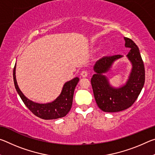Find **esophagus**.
<instances>
[{"label": "esophagus", "mask_w": 155, "mask_h": 155, "mask_svg": "<svg viewBox=\"0 0 155 155\" xmlns=\"http://www.w3.org/2000/svg\"><path fill=\"white\" fill-rule=\"evenodd\" d=\"M81 76H82L83 77H87L88 72H87V70H83V71L81 72Z\"/></svg>", "instance_id": "obj_1"}]
</instances>
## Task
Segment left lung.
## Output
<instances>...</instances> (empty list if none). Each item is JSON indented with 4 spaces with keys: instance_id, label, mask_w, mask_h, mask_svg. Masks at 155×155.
<instances>
[{
    "instance_id": "obj_1",
    "label": "left lung",
    "mask_w": 155,
    "mask_h": 155,
    "mask_svg": "<svg viewBox=\"0 0 155 155\" xmlns=\"http://www.w3.org/2000/svg\"><path fill=\"white\" fill-rule=\"evenodd\" d=\"M125 46L130 50L127 55L132 70L124 85L115 88L110 85L105 75L114 63L123 55L104 57L97 61L94 70L96 74L91 79L97 105L104 112H118L129 108L138 98L145 82V69L140 50L132 40L124 38Z\"/></svg>"
}]
</instances>
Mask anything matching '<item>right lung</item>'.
<instances>
[{
    "label": "right lung",
    "mask_w": 155,
    "mask_h": 155,
    "mask_svg": "<svg viewBox=\"0 0 155 155\" xmlns=\"http://www.w3.org/2000/svg\"><path fill=\"white\" fill-rule=\"evenodd\" d=\"M15 65L13 72L15 87L23 103L34 115L44 120H54L64 117L68 114L72 107L74 89L79 81V78L75 77L65 83L61 93L52 103H37L28 99L20 91L15 78Z\"/></svg>",
    "instance_id": "obj_1"
}]
</instances>
